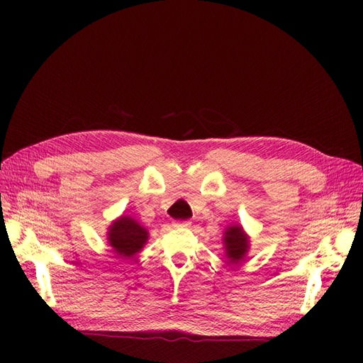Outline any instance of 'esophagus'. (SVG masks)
Instances as JSON below:
<instances>
[{
    "label": "esophagus",
    "mask_w": 363,
    "mask_h": 363,
    "mask_svg": "<svg viewBox=\"0 0 363 363\" xmlns=\"http://www.w3.org/2000/svg\"><path fill=\"white\" fill-rule=\"evenodd\" d=\"M172 225L175 228H188V227H191V223L189 221H174Z\"/></svg>",
    "instance_id": "obj_1"
}]
</instances>
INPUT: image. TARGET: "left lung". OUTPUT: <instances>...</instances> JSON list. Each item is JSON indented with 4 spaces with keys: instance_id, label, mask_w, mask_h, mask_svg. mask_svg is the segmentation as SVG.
<instances>
[{
    "instance_id": "8db88e82",
    "label": "left lung",
    "mask_w": 363,
    "mask_h": 363,
    "mask_svg": "<svg viewBox=\"0 0 363 363\" xmlns=\"http://www.w3.org/2000/svg\"><path fill=\"white\" fill-rule=\"evenodd\" d=\"M223 242L225 248V256L232 265H238V263L245 259L250 248V238L242 227L238 224L227 227Z\"/></svg>"
}]
</instances>
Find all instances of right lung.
I'll use <instances>...</instances> for the list:
<instances>
[{"label": "right lung", "mask_w": 363, "mask_h": 363, "mask_svg": "<svg viewBox=\"0 0 363 363\" xmlns=\"http://www.w3.org/2000/svg\"><path fill=\"white\" fill-rule=\"evenodd\" d=\"M107 240L118 257L128 259L144 248L148 240V230L131 216H121L108 227Z\"/></svg>", "instance_id": "right-lung-1"}]
</instances>
